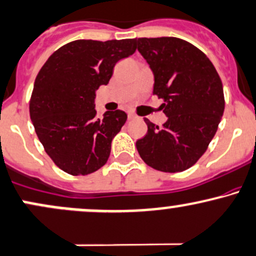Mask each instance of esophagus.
Instances as JSON below:
<instances>
[{
    "label": "esophagus",
    "instance_id": "34e87169",
    "mask_svg": "<svg viewBox=\"0 0 256 256\" xmlns=\"http://www.w3.org/2000/svg\"><path fill=\"white\" fill-rule=\"evenodd\" d=\"M128 120H136V119H138V116H137V115L132 114V113H128Z\"/></svg>",
    "mask_w": 256,
    "mask_h": 256
}]
</instances>
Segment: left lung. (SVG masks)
<instances>
[{
    "label": "left lung",
    "mask_w": 256,
    "mask_h": 256,
    "mask_svg": "<svg viewBox=\"0 0 256 256\" xmlns=\"http://www.w3.org/2000/svg\"><path fill=\"white\" fill-rule=\"evenodd\" d=\"M136 44L168 116L162 128L144 118L148 131L136 142L140 156L164 172L190 169L206 153L222 118L221 78L206 53L182 38H140Z\"/></svg>",
    "instance_id": "1"
}]
</instances>
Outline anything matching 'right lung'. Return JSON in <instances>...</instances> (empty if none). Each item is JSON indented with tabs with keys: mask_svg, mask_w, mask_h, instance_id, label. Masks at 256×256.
I'll use <instances>...</instances> for the list:
<instances>
[{
	"mask_svg": "<svg viewBox=\"0 0 256 256\" xmlns=\"http://www.w3.org/2000/svg\"><path fill=\"white\" fill-rule=\"evenodd\" d=\"M136 48V38L72 41L53 52L38 72L30 118L46 153L69 175H88L108 160L112 140L128 115L118 109L98 119L96 90Z\"/></svg>",
	"mask_w": 256,
	"mask_h": 256,
	"instance_id": "add662e5",
	"label": "right lung"
}]
</instances>
